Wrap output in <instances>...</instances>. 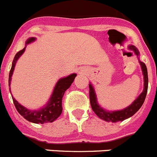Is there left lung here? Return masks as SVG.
I'll return each mask as SVG.
<instances>
[{
	"label": "left lung",
	"instance_id": "8db88e82",
	"mask_svg": "<svg viewBox=\"0 0 157 157\" xmlns=\"http://www.w3.org/2000/svg\"><path fill=\"white\" fill-rule=\"evenodd\" d=\"M129 48L133 50L134 53L137 55V56H139V52L135 46L134 45H129ZM141 64L142 72H143L144 75V90L143 92L141 93L137 99L133 102L129 107L124 109L121 111H116V112H107L104 110L101 106L97 102V98H96L95 92L93 88L92 85L90 84V105L92 107V109L95 114L100 117L102 120H105L108 122H112V123H116L118 121H123L124 120L127 118L132 116L133 115L135 114L136 112H138L140 109L142 105H143L144 101H145V97L147 94V90H148V71H147V67L143 62L139 61Z\"/></svg>",
	"mask_w": 157,
	"mask_h": 157
}]
</instances>
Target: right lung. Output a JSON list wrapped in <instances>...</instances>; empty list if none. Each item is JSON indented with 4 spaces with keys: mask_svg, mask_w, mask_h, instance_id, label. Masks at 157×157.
I'll list each match as a JSON object with an SVG mask.
<instances>
[{
    "mask_svg": "<svg viewBox=\"0 0 157 157\" xmlns=\"http://www.w3.org/2000/svg\"><path fill=\"white\" fill-rule=\"evenodd\" d=\"M34 40H35V37H30L27 41L26 44H29V43L34 41ZM24 51L25 48H23L22 50L19 51L16 54L15 57H14L13 61H12V68H11L10 72H9V78H8V85H9V86H10L12 73H13L14 68H15V66H16V61L19 58V56L23 53ZM75 76L76 74H72L67 76V77L63 78L61 79H59L56 83L55 88H54V90L52 92V96H51L50 100L48 102L47 105L45 108H42L40 110L30 111L29 109H27L26 108L22 106L21 105H19L18 103V101L15 100V98H12L13 103L15 105L16 110L18 111L19 114L23 116L29 122H32V123H41V124L45 123H52L56 119H57L62 113V110H63L62 98H63L65 91L71 86V83L74 82ZM9 90H10V88H9Z\"/></svg>",
    "mask_w": 157,
    "mask_h": 157,
    "instance_id": "1",
    "label": "right lung"
}]
</instances>
